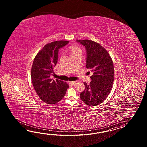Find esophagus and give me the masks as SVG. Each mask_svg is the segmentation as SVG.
I'll use <instances>...</instances> for the list:
<instances>
[{
  "label": "esophagus",
  "instance_id": "34e87169",
  "mask_svg": "<svg viewBox=\"0 0 147 147\" xmlns=\"http://www.w3.org/2000/svg\"><path fill=\"white\" fill-rule=\"evenodd\" d=\"M70 83H71L72 84H75L76 83V81H70Z\"/></svg>",
  "mask_w": 147,
  "mask_h": 147
}]
</instances>
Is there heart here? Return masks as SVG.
Returning <instances> with one entry per match:
<instances>
[{"label":"heart","instance_id":"b5f03b06","mask_svg":"<svg viewBox=\"0 0 147 147\" xmlns=\"http://www.w3.org/2000/svg\"><path fill=\"white\" fill-rule=\"evenodd\" d=\"M82 53L81 50L78 48H73L71 49V55L74 53Z\"/></svg>","mask_w":147,"mask_h":147}]
</instances>
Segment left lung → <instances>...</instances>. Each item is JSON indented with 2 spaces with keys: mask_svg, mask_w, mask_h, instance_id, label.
<instances>
[{
  "mask_svg": "<svg viewBox=\"0 0 147 147\" xmlns=\"http://www.w3.org/2000/svg\"><path fill=\"white\" fill-rule=\"evenodd\" d=\"M84 46L86 52V67L91 69L90 84L84 82L85 89L80 97L88 106H95L102 103L109 95L114 80L113 60L108 53L100 44L88 39L77 40Z\"/></svg>",
  "mask_w": 147,
  "mask_h": 147,
  "instance_id": "obj_1",
  "label": "left lung"
}]
</instances>
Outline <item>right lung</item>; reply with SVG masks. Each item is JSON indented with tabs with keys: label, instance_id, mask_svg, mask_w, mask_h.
Wrapping results in <instances>:
<instances>
[{
	"label": "right lung",
	"instance_id": "add662e5",
	"mask_svg": "<svg viewBox=\"0 0 147 147\" xmlns=\"http://www.w3.org/2000/svg\"><path fill=\"white\" fill-rule=\"evenodd\" d=\"M68 41H57L46 45L34 58L31 71V81L34 90L44 102L48 104L57 103L65 96L68 84L56 79H50L54 74L61 48Z\"/></svg>",
	"mask_w": 147,
	"mask_h": 147
}]
</instances>
